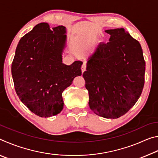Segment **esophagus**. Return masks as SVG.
<instances>
[{"label": "esophagus", "mask_w": 158, "mask_h": 158, "mask_svg": "<svg viewBox=\"0 0 158 158\" xmlns=\"http://www.w3.org/2000/svg\"><path fill=\"white\" fill-rule=\"evenodd\" d=\"M85 69H86V64H85V63H84V64H83L82 66H81V71H82V73H84V72L85 71Z\"/></svg>", "instance_id": "esophagus-1"}]
</instances>
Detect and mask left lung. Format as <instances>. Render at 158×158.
<instances>
[{
	"instance_id": "1",
	"label": "left lung",
	"mask_w": 158,
	"mask_h": 158,
	"mask_svg": "<svg viewBox=\"0 0 158 158\" xmlns=\"http://www.w3.org/2000/svg\"><path fill=\"white\" fill-rule=\"evenodd\" d=\"M107 43L101 42L83 74L89 90V106L98 116L118 118L139 98L145 82V60L137 40L124 28L105 31Z\"/></svg>"
}]
</instances>
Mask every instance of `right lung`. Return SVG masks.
<instances>
[{
	"label": "right lung",
	"mask_w": 158,
	"mask_h": 158,
	"mask_svg": "<svg viewBox=\"0 0 158 158\" xmlns=\"http://www.w3.org/2000/svg\"><path fill=\"white\" fill-rule=\"evenodd\" d=\"M65 27L36 25L21 37L12 63L16 93L29 110L40 117L57 115L63 108L62 93L81 75V61L62 63Z\"/></svg>",
	"instance_id": "right-lung-1"
}]
</instances>
